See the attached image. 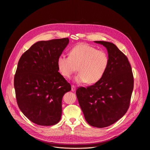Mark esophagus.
I'll use <instances>...</instances> for the list:
<instances>
[{
    "label": "esophagus",
    "mask_w": 150,
    "mask_h": 150,
    "mask_svg": "<svg viewBox=\"0 0 150 150\" xmlns=\"http://www.w3.org/2000/svg\"><path fill=\"white\" fill-rule=\"evenodd\" d=\"M75 90H76V87H75L74 85H72V91L74 92Z\"/></svg>",
    "instance_id": "34e87169"
}]
</instances>
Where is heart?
<instances>
[{"label":"heart","mask_w":150,"mask_h":150,"mask_svg":"<svg viewBox=\"0 0 150 150\" xmlns=\"http://www.w3.org/2000/svg\"><path fill=\"white\" fill-rule=\"evenodd\" d=\"M109 64V57L106 51L83 43L71 49L69 56L61 54L57 59L59 72L66 78H70L78 66L80 72L75 77L76 83L93 84L99 81L106 73Z\"/></svg>","instance_id":"b5f03b06"}]
</instances>
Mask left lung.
Returning a JSON list of instances; mask_svg holds the SVG:
<instances>
[{"instance_id": "1", "label": "left lung", "mask_w": 150, "mask_h": 150, "mask_svg": "<svg viewBox=\"0 0 150 150\" xmlns=\"http://www.w3.org/2000/svg\"><path fill=\"white\" fill-rule=\"evenodd\" d=\"M105 47L109 64L101 79L76 91L85 119L90 125L105 128L119 120L129 106L134 78L128 58L112 42L94 41Z\"/></svg>"}]
</instances>
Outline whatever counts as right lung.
Listing matches in <instances>:
<instances>
[{"mask_svg":"<svg viewBox=\"0 0 150 150\" xmlns=\"http://www.w3.org/2000/svg\"><path fill=\"white\" fill-rule=\"evenodd\" d=\"M69 42L67 38L38 41L18 62L14 79L17 103L38 125H54L61 120L62 99L71 86L58 72L57 59Z\"/></svg>","mask_w":150,"mask_h":150,"instance_id":"right-lung-1","label":"right lung"}]
</instances>
